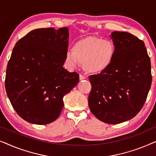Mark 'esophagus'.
I'll return each mask as SVG.
<instances>
[{"label": "esophagus", "instance_id": "34e87169", "mask_svg": "<svg viewBox=\"0 0 156 156\" xmlns=\"http://www.w3.org/2000/svg\"><path fill=\"white\" fill-rule=\"evenodd\" d=\"M85 79H86V76H84V75H82V74H80V81L84 80H85Z\"/></svg>", "mask_w": 156, "mask_h": 156}]
</instances>
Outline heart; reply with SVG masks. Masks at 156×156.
I'll use <instances>...</instances> for the list:
<instances>
[{"label":"heart","instance_id":"obj_1","mask_svg":"<svg viewBox=\"0 0 156 156\" xmlns=\"http://www.w3.org/2000/svg\"><path fill=\"white\" fill-rule=\"evenodd\" d=\"M116 46L112 40L99 37H87L74 44L72 51L65 53V60L72 69L83 63L87 72L101 73L110 67L116 56Z\"/></svg>","mask_w":156,"mask_h":156}]
</instances>
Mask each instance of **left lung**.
Wrapping results in <instances>:
<instances>
[{
    "label": "left lung",
    "mask_w": 156,
    "mask_h": 156,
    "mask_svg": "<svg viewBox=\"0 0 156 156\" xmlns=\"http://www.w3.org/2000/svg\"><path fill=\"white\" fill-rule=\"evenodd\" d=\"M114 60L105 71L89 76L91 113L104 123L117 124L136 116L150 90L151 60L144 42L126 32L115 31Z\"/></svg>",
    "instance_id": "1"
}]
</instances>
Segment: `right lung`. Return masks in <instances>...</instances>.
I'll return each instance as SVG.
<instances>
[{"label": "right lung", "mask_w": 156, "mask_h": 156, "mask_svg": "<svg viewBox=\"0 0 156 156\" xmlns=\"http://www.w3.org/2000/svg\"><path fill=\"white\" fill-rule=\"evenodd\" d=\"M69 29L32 30L16 42L7 65L5 90L25 121L44 125L56 120L63 97L77 84L79 74L63 67Z\"/></svg>", "instance_id": "obj_1"}]
</instances>
